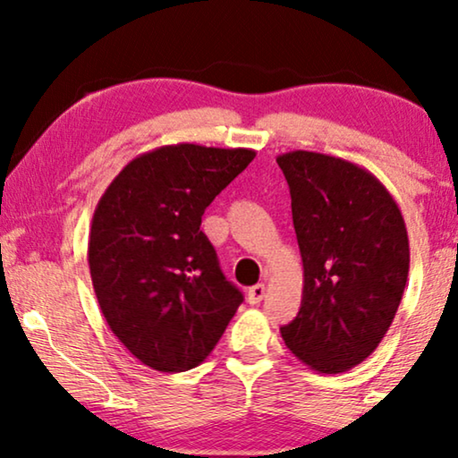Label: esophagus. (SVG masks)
<instances>
[{"mask_svg":"<svg viewBox=\"0 0 458 458\" xmlns=\"http://www.w3.org/2000/svg\"><path fill=\"white\" fill-rule=\"evenodd\" d=\"M265 284H256L248 290V302L250 304H260L262 298H265Z\"/></svg>","mask_w":458,"mask_h":458,"instance_id":"34e87169","label":"esophagus"}]
</instances>
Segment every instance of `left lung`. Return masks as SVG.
Wrapping results in <instances>:
<instances>
[{"mask_svg":"<svg viewBox=\"0 0 458 458\" xmlns=\"http://www.w3.org/2000/svg\"><path fill=\"white\" fill-rule=\"evenodd\" d=\"M292 196L304 287L285 346L318 373L360 365L390 329L409 277L396 199L354 162L296 149L277 156Z\"/></svg>","mask_w":458,"mask_h":458,"instance_id":"obj_1","label":"left lung"}]
</instances>
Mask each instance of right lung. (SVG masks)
Segmentation results:
<instances>
[{"mask_svg":"<svg viewBox=\"0 0 458 458\" xmlns=\"http://www.w3.org/2000/svg\"><path fill=\"white\" fill-rule=\"evenodd\" d=\"M254 156L162 146L131 160L99 198L87 246L93 290L112 334L156 371L198 367L243 302L199 225Z\"/></svg>","mask_w":458,"mask_h":458,"instance_id":"1","label":"right lung"}]
</instances>
